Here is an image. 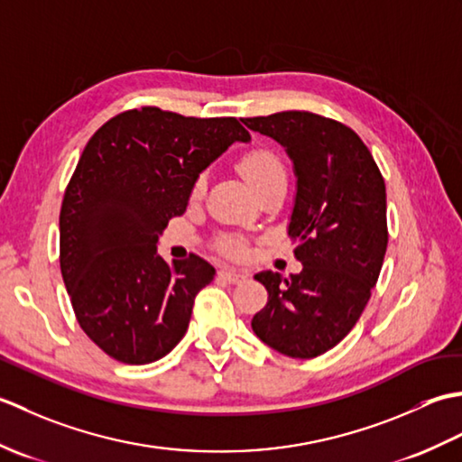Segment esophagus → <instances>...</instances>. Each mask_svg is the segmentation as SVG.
Here are the masks:
<instances>
[{
    "label": "esophagus",
    "mask_w": 462,
    "mask_h": 462,
    "mask_svg": "<svg viewBox=\"0 0 462 462\" xmlns=\"http://www.w3.org/2000/svg\"><path fill=\"white\" fill-rule=\"evenodd\" d=\"M218 276H220L222 280L228 282V283H238V282H242V280H246V273L234 270V268H222V270L218 272Z\"/></svg>",
    "instance_id": "esophagus-1"
}]
</instances>
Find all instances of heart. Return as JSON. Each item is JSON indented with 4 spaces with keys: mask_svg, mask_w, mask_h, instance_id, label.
Wrapping results in <instances>:
<instances>
[{
    "mask_svg": "<svg viewBox=\"0 0 462 462\" xmlns=\"http://www.w3.org/2000/svg\"><path fill=\"white\" fill-rule=\"evenodd\" d=\"M238 166H240V172L244 174V179H246L258 192L266 189V186L272 182L286 179V166H283L280 156L272 149H266V146H258V149L244 152ZM204 184H206L204 174L196 176V180L192 184V194L199 196L204 190ZM224 250L230 254H240L242 244L238 240H226Z\"/></svg>",
    "mask_w": 462,
    "mask_h": 462,
    "instance_id": "heart-1",
    "label": "heart"
}]
</instances>
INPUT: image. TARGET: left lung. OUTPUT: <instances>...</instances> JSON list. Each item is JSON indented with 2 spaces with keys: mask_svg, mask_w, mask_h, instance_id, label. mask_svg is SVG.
Instances as JSON below:
<instances>
[{
  "mask_svg": "<svg viewBox=\"0 0 462 462\" xmlns=\"http://www.w3.org/2000/svg\"><path fill=\"white\" fill-rule=\"evenodd\" d=\"M278 141L298 176L288 236L301 272H260L268 303L256 336L283 356L311 359L336 347L361 318L387 252L385 180L347 125L310 111L242 119Z\"/></svg>",
  "mask_w": 462,
  "mask_h": 462,
  "instance_id": "obj_1",
  "label": "left lung"
}]
</instances>
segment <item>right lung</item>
Masks as SVG:
<instances>
[{
    "instance_id": "right-lung-1",
    "label": "right lung",
    "mask_w": 462,
    "mask_h": 462,
    "mask_svg": "<svg viewBox=\"0 0 462 462\" xmlns=\"http://www.w3.org/2000/svg\"><path fill=\"white\" fill-rule=\"evenodd\" d=\"M236 141L250 133L234 116L141 106L87 143L59 214V263L77 321L109 357L144 365L184 337L216 272L196 254L164 262L156 242L184 214L196 176Z\"/></svg>"
}]
</instances>
